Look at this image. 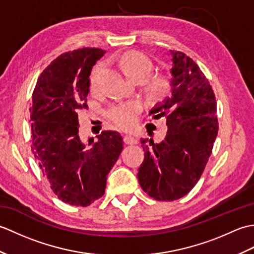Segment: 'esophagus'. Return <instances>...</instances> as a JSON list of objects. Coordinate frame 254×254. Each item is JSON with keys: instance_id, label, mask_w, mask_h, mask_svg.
<instances>
[{"instance_id": "1", "label": "esophagus", "mask_w": 254, "mask_h": 254, "mask_svg": "<svg viewBox=\"0 0 254 254\" xmlns=\"http://www.w3.org/2000/svg\"><path fill=\"white\" fill-rule=\"evenodd\" d=\"M123 141L126 144H136L137 143V138H135L134 136H131V135H126L123 138Z\"/></svg>"}]
</instances>
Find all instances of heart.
Wrapping results in <instances>:
<instances>
[{
    "instance_id": "b5f03b06",
    "label": "heart",
    "mask_w": 254,
    "mask_h": 254,
    "mask_svg": "<svg viewBox=\"0 0 254 254\" xmlns=\"http://www.w3.org/2000/svg\"><path fill=\"white\" fill-rule=\"evenodd\" d=\"M120 67L126 76L132 82L142 83L153 72L154 64L152 60L139 52L126 53L120 59ZM104 69V64L100 63L97 65L90 74L89 85L90 89L95 90L98 86L100 74ZM172 89V82L169 76L164 74L155 75L146 82V90L150 97L154 99L161 100L169 96ZM141 111V105L136 101L121 102L112 106L108 110V117L110 120L122 128L131 127L136 120L138 112Z\"/></svg>"
}]
</instances>
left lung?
Masks as SVG:
<instances>
[{"mask_svg":"<svg viewBox=\"0 0 254 254\" xmlns=\"http://www.w3.org/2000/svg\"><path fill=\"white\" fill-rule=\"evenodd\" d=\"M171 96L150 113L167 119L163 142L142 138L144 161L137 178L143 191L157 201H175L190 192L205 169L218 133L216 98L197 64L170 50Z\"/></svg>","mask_w":254,"mask_h":254,"instance_id":"8db88e82","label":"left lung"}]
</instances>
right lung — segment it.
<instances>
[{
    "label": "right lung",
    "instance_id": "right-lung-1",
    "mask_svg": "<svg viewBox=\"0 0 254 254\" xmlns=\"http://www.w3.org/2000/svg\"><path fill=\"white\" fill-rule=\"evenodd\" d=\"M106 53L99 48L68 51L40 74L30 107L31 152L56 195L69 205L88 206L105 194L107 176L123 149L116 131L84 143L78 115L88 109L89 75Z\"/></svg>",
    "mask_w": 254,
    "mask_h": 254
}]
</instances>
